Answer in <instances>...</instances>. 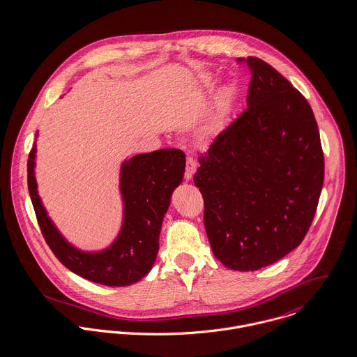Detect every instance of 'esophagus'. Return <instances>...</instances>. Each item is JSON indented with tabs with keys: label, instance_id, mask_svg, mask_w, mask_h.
<instances>
[{
	"label": "esophagus",
	"instance_id": "obj_1",
	"mask_svg": "<svg viewBox=\"0 0 357 357\" xmlns=\"http://www.w3.org/2000/svg\"><path fill=\"white\" fill-rule=\"evenodd\" d=\"M195 169H197V162L194 158L188 156L187 158V165H185V173H184V178L188 181L192 178L194 173H195Z\"/></svg>",
	"mask_w": 357,
	"mask_h": 357
}]
</instances>
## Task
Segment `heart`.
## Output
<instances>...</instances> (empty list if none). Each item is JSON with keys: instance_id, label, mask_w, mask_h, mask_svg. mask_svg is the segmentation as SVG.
Returning <instances> with one entry per match:
<instances>
[{"instance_id": "1", "label": "heart", "mask_w": 357, "mask_h": 357, "mask_svg": "<svg viewBox=\"0 0 357 357\" xmlns=\"http://www.w3.org/2000/svg\"><path fill=\"white\" fill-rule=\"evenodd\" d=\"M206 85L211 84V77H206L204 79ZM236 89L232 85H228L222 89L221 92V111L220 114L207 125L206 128V135H217L222 129V122H224V109H227L235 99Z\"/></svg>"}]
</instances>
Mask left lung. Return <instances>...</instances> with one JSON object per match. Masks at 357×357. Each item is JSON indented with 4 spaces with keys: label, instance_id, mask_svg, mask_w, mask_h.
<instances>
[{
    "label": "left lung",
    "instance_id": "left-lung-1",
    "mask_svg": "<svg viewBox=\"0 0 357 357\" xmlns=\"http://www.w3.org/2000/svg\"><path fill=\"white\" fill-rule=\"evenodd\" d=\"M245 61L252 73L248 108L198 158L194 174L213 255L242 272L268 266L300 246L324 180L309 102L264 60Z\"/></svg>",
    "mask_w": 357,
    "mask_h": 357
}]
</instances>
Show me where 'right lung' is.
<instances>
[{
    "instance_id": "obj_1",
    "label": "right lung",
    "mask_w": 357,
    "mask_h": 357,
    "mask_svg": "<svg viewBox=\"0 0 357 357\" xmlns=\"http://www.w3.org/2000/svg\"><path fill=\"white\" fill-rule=\"evenodd\" d=\"M36 142L27 160L29 192L41 232L53 255L71 272L104 286H129L143 279L156 259L160 227L172 194L183 181L185 153L165 149L125 160L119 178L123 202L122 228L109 248L102 252H82L64 239L41 202L34 172Z\"/></svg>"
}]
</instances>
